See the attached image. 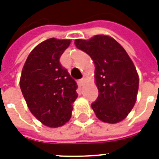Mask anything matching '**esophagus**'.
I'll return each mask as SVG.
<instances>
[{"label":"esophagus","mask_w":159,"mask_h":159,"mask_svg":"<svg viewBox=\"0 0 159 159\" xmlns=\"http://www.w3.org/2000/svg\"><path fill=\"white\" fill-rule=\"evenodd\" d=\"M84 79H81V80H79V84H80V86H82V85L84 84Z\"/></svg>","instance_id":"esophagus-1"}]
</instances>
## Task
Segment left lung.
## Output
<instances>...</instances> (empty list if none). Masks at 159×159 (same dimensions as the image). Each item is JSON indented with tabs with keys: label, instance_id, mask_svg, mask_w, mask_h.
I'll return each mask as SVG.
<instances>
[{
	"label": "left lung",
	"instance_id": "1",
	"mask_svg": "<svg viewBox=\"0 0 159 159\" xmlns=\"http://www.w3.org/2000/svg\"><path fill=\"white\" fill-rule=\"evenodd\" d=\"M78 49L93 60L98 97L91 107L98 119L116 124L131 111L138 92L139 77L125 50L113 38L97 34L90 40H75Z\"/></svg>",
	"mask_w": 159,
	"mask_h": 159
}]
</instances>
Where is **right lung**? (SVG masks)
I'll return each instance as SVG.
<instances>
[{
  "label": "right lung",
  "instance_id": "obj_1",
  "mask_svg": "<svg viewBox=\"0 0 159 159\" xmlns=\"http://www.w3.org/2000/svg\"><path fill=\"white\" fill-rule=\"evenodd\" d=\"M70 40L51 38L35 46L24 63L20 88L28 107L43 125L57 128L70 119L77 83L60 63Z\"/></svg>",
  "mask_w": 159,
  "mask_h": 159
}]
</instances>
